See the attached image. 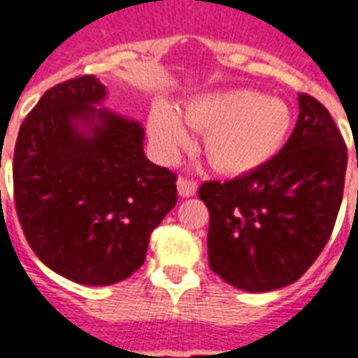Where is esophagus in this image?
Listing matches in <instances>:
<instances>
[{
	"mask_svg": "<svg viewBox=\"0 0 358 358\" xmlns=\"http://www.w3.org/2000/svg\"><path fill=\"white\" fill-rule=\"evenodd\" d=\"M176 187H178V194L182 198H189V196H194L196 194V182L193 180H187V178H178L176 182Z\"/></svg>",
	"mask_w": 358,
	"mask_h": 358,
	"instance_id": "34e87169",
	"label": "esophagus"
}]
</instances>
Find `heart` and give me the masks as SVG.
<instances>
[{
  "label": "heart",
  "mask_w": 358,
  "mask_h": 358,
  "mask_svg": "<svg viewBox=\"0 0 358 358\" xmlns=\"http://www.w3.org/2000/svg\"><path fill=\"white\" fill-rule=\"evenodd\" d=\"M181 120L171 105L155 103L149 113V136L164 160H174L191 143L189 127L203 131V149L216 171L248 174L271 162L291 131L289 105L251 89H227L200 94L185 103Z\"/></svg>",
  "instance_id": "heart-1"
}]
</instances>
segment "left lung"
<instances>
[{
    "mask_svg": "<svg viewBox=\"0 0 358 358\" xmlns=\"http://www.w3.org/2000/svg\"><path fill=\"white\" fill-rule=\"evenodd\" d=\"M299 120L280 152L229 182H203L209 266L251 293L296 282L331 236L341 209L348 151L331 114L299 94Z\"/></svg>",
    "mask_w": 358,
    "mask_h": 358,
    "instance_id": "obj_1",
    "label": "left lung"
}]
</instances>
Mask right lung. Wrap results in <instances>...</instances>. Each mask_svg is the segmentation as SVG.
I'll return each instance as SVG.
<instances>
[{"label": "right lung", "mask_w": 358, "mask_h": 358, "mask_svg": "<svg viewBox=\"0 0 358 358\" xmlns=\"http://www.w3.org/2000/svg\"><path fill=\"white\" fill-rule=\"evenodd\" d=\"M105 98L94 76L49 89L21 125L12 167L32 251L85 286L133 275L176 203L174 173L147 160L142 125L100 107Z\"/></svg>", "instance_id": "1"}]
</instances>
